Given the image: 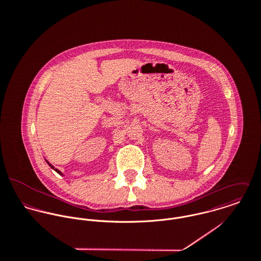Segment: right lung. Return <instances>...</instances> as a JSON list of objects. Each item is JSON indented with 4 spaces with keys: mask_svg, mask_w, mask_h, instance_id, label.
<instances>
[{
    "mask_svg": "<svg viewBox=\"0 0 261 261\" xmlns=\"http://www.w3.org/2000/svg\"><path fill=\"white\" fill-rule=\"evenodd\" d=\"M45 161H46V163H47V164H48V165H49V166H50V168H52V169H53V170H54V171H55V172H57V173H58V174H59V175H61V176H64V175H63V173H62V172H61V171H59V170H58V169H56V168H55V167H54V166H53V165H52V164H50V163H49V162H48V161H47V160H46V159H45Z\"/></svg>",
    "mask_w": 261,
    "mask_h": 261,
    "instance_id": "obj_1",
    "label": "right lung"
}]
</instances>
